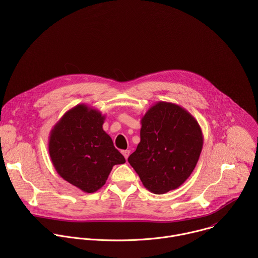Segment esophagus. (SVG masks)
I'll return each instance as SVG.
<instances>
[{"label":"esophagus","mask_w":258,"mask_h":258,"mask_svg":"<svg viewBox=\"0 0 258 258\" xmlns=\"http://www.w3.org/2000/svg\"><path fill=\"white\" fill-rule=\"evenodd\" d=\"M121 153H122V155L124 156V158H125V159H127V158H128V156H130V150H122V151H121Z\"/></svg>","instance_id":"1"}]
</instances>
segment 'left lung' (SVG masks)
Wrapping results in <instances>:
<instances>
[{"mask_svg": "<svg viewBox=\"0 0 258 258\" xmlns=\"http://www.w3.org/2000/svg\"><path fill=\"white\" fill-rule=\"evenodd\" d=\"M141 141L128 162L154 194L177 189L193 172L203 147L198 121L182 107L159 101L141 120Z\"/></svg>", "mask_w": 258, "mask_h": 258, "instance_id": "left-lung-1", "label": "left lung"}]
</instances>
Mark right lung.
Segmentation results:
<instances>
[{
    "label": "right lung",
    "instance_id": "1",
    "mask_svg": "<svg viewBox=\"0 0 258 258\" xmlns=\"http://www.w3.org/2000/svg\"><path fill=\"white\" fill-rule=\"evenodd\" d=\"M105 115L79 104L60 118L49 137V154L58 174L86 193L101 189L115 164L125 162L103 130Z\"/></svg>",
    "mask_w": 258,
    "mask_h": 258
}]
</instances>
